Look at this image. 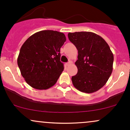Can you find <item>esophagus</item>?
I'll return each instance as SVG.
<instances>
[{"instance_id":"34e87169","label":"esophagus","mask_w":130,"mask_h":130,"mask_svg":"<svg viewBox=\"0 0 130 130\" xmlns=\"http://www.w3.org/2000/svg\"><path fill=\"white\" fill-rule=\"evenodd\" d=\"M71 63H72V62H71V61H69V62H68L66 63V65H67V66H68V65H69L70 64H71Z\"/></svg>"}]
</instances>
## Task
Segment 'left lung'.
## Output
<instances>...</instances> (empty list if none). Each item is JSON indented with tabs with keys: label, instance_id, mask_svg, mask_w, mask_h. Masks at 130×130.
<instances>
[{
	"label": "left lung",
	"instance_id": "obj_1",
	"mask_svg": "<svg viewBox=\"0 0 130 130\" xmlns=\"http://www.w3.org/2000/svg\"><path fill=\"white\" fill-rule=\"evenodd\" d=\"M68 37L78 52V73L72 77L73 85L81 92H96L106 84L113 70V55L109 45L92 32H69Z\"/></svg>",
	"mask_w": 130,
	"mask_h": 130
}]
</instances>
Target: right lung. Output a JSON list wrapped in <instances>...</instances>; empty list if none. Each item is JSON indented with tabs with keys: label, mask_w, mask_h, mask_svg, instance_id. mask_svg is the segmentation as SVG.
Masks as SVG:
<instances>
[{
	"label": "right lung",
	"mask_w": 130,
	"mask_h": 130,
	"mask_svg": "<svg viewBox=\"0 0 130 130\" xmlns=\"http://www.w3.org/2000/svg\"><path fill=\"white\" fill-rule=\"evenodd\" d=\"M66 41L62 32L43 30L31 36L21 46L17 63L26 82L36 89L53 86L63 71L60 48Z\"/></svg>",
	"instance_id": "add662e5"
}]
</instances>
